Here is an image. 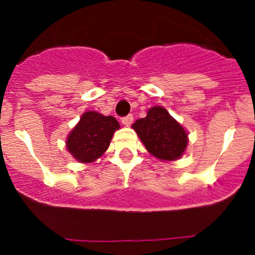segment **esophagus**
I'll use <instances>...</instances> for the list:
<instances>
[{
    "instance_id": "1",
    "label": "esophagus",
    "mask_w": 255,
    "mask_h": 255,
    "mask_svg": "<svg viewBox=\"0 0 255 255\" xmlns=\"http://www.w3.org/2000/svg\"><path fill=\"white\" fill-rule=\"evenodd\" d=\"M132 120H134L132 115H128L126 117H123V119H121V123H123L125 126H130L132 124Z\"/></svg>"
}]
</instances>
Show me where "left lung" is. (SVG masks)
<instances>
[{"label": "left lung", "mask_w": 255, "mask_h": 255, "mask_svg": "<svg viewBox=\"0 0 255 255\" xmlns=\"http://www.w3.org/2000/svg\"><path fill=\"white\" fill-rule=\"evenodd\" d=\"M131 128L145 149L159 161H176L188 148V131L162 106L150 107L147 116Z\"/></svg>", "instance_id": "8db88e82"}]
</instances>
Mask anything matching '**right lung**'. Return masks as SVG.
I'll return each mask as SVG.
<instances>
[{"instance_id": "add662e5", "label": "right lung", "mask_w": 255, "mask_h": 255, "mask_svg": "<svg viewBox=\"0 0 255 255\" xmlns=\"http://www.w3.org/2000/svg\"><path fill=\"white\" fill-rule=\"evenodd\" d=\"M120 124L114 116L96 111L84 112L79 123L69 132L67 152L80 163H92L108 149L115 131Z\"/></svg>"}]
</instances>
